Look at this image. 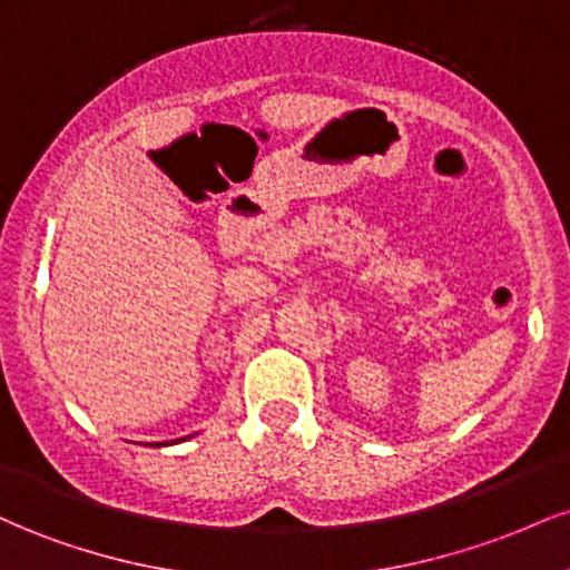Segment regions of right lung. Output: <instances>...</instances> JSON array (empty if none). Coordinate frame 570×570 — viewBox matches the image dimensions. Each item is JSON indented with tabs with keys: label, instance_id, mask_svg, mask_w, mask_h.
Wrapping results in <instances>:
<instances>
[{
	"label": "right lung",
	"instance_id": "obj_1",
	"mask_svg": "<svg viewBox=\"0 0 570 570\" xmlns=\"http://www.w3.org/2000/svg\"><path fill=\"white\" fill-rule=\"evenodd\" d=\"M176 442H181V440H176ZM158 444H160V442H158ZM166 444H168V442H166Z\"/></svg>",
	"mask_w": 570,
	"mask_h": 570
}]
</instances>
